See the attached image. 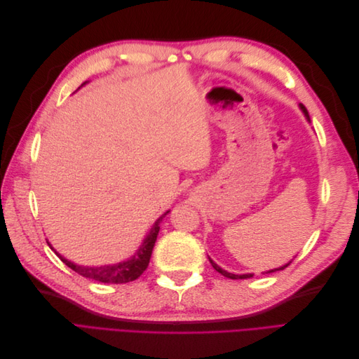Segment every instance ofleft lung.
Wrapping results in <instances>:
<instances>
[{
	"mask_svg": "<svg viewBox=\"0 0 359 359\" xmlns=\"http://www.w3.org/2000/svg\"><path fill=\"white\" fill-rule=\"evenodd\" d=\"M299 107H301V111L304 112V115H306V118L309 119L310 121V115H309V112H307V109H306V106L304 104H299ZM210 262H211V265H212V268L217 271V273H220L222 276H224V277H227V278H232V280H238V278H250V277H253V274H241V276H238V274H232V273H227V271H224V269H222L219 265H217L215 262H212V260L210 259ZM292 264V260L289 264H286V265H283V266H280V268H274V269H269V271H266V274H269V273H276V271H280V269H285V268H287L289 265Z\"/></svg>",
	"mask_w": 359,
	"mask_h": 359,
	"instance_id": "8db88e82",
	"label": "left lung"
}]
</instances>
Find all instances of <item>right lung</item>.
Returning a JSON list of instances; mask_svg holds the SVG:
<instances>
[{"label":"right lung","mask_w":359,"mask_h":359,"mask_svg":"<svg viewBox=\"0 0 359 359\" xmlns=\"http://www.w3.org/2000/svg\"><path fill=\"white\" fill-rule=\"evenodd\" d=\"M169 211H166L163 214L160 219L154 223V226L151 227V231L148 233V236L144 240L142 245L139 247L137 252L135 253V256H132L130 259H127L126 262H119L115 265H104V266H83V265H76L70 260H67L66 257H62L60 253L55 255L66 264L69 268H72L74 273H78L82 277L86 278H93L95 281H102V283H111V285H121V283H128V281H133L137 277H140V274L148 268L149 259H151V253H153V248L157 240V235L160 231V222L163 220Z\"/></svg>","instance_id":"obj_1"}]
</instances>
